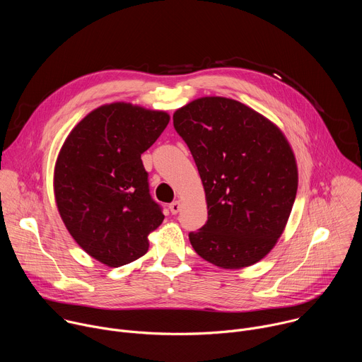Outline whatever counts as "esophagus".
<instances>
[{
  "instance_id": "obj_1",
  "label": "esophagus",
  "mask_w": 362,
  "mask_h": 362,
  "mask_svg": "<svg viewBox=\"0 0 362 362\" xmlns=\"http://www.w3.org/2000/svg\"><path fill=\"white\" fill-rule=\"evenodd\" d=\"M180 207H182V204H180L179 200H176V202H173V203L169 204V209H170L172 214H177V213L180 211Z\"/></svg>"
}]
</instances>
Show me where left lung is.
I'll return each mask as SVG.
<instances>
[{
    "label": "left lung",
    "mask_w": 362,
    "mask_h": 362,
    "mask_svg": "<svg viewBox=\"0 0 362 362\" xmlns=\"http://www.w3.org/2000/svg\"><path fill=\"white\" fill-rule=\"evenodd\" d=\"M196 162L207 221L189 240L226 270L264 259L281 237L298 187L294 152L283 131L250 106L224 96L197 98L173 113Z\"/></svg>",
    "instance_id": "1"
}]
</instances>
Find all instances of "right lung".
I'll use <instances>...</instances> for the list:
<instances>
[{"label":"right lung","mask_w":362,"mask_h":362,"mask_svg":"<svg viewBox=\"0 0 362 362\" xmlns=\"http://www.w3.org/2000/svg\"><path fill=\"white\" fill-rule=\"evenodd\" d=\"M170 116L128 102L90 110L69 132L54 168L59 216L79 247L107 267L145 256L165 216L149 194L141 155Z\"/></svg>","instance_id":"right-lung-1"}]
</instances>
